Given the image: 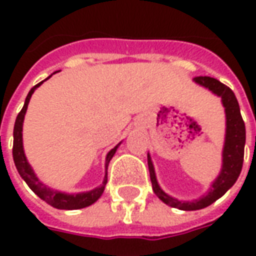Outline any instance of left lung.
Masks as SVG:
<instances>
[{
  "mask_svg": "<svg viewBox=\"0 0 256 256\" xmlns=\"http://www.w3.org/2000/svg\"><path fill=\"white\" fill-rule=\"evenodd\" d=\"M193 82L208 89L212 94L218 96L222 106L225 108V142H224V148H222V167H220L218 177L211 182L210 189L202 198H194L190 202L178 200L177 198L167 194L160 188L158 178H156L155 167H154L150 155L148 154V168H150L152 189H154L155 194L167 206L184 210V211H194V210L208 207L210 204H212L218 198H222L234 185L242 172L244 145H246V124H244L242 114H240V106H238L234 93L228 86L220 84L218 79L210 78V76H198L193 79Z\"/></svg>",
  "mask_w": 256,
  "mask_h": 256,
  "instance_id": "1",
  "label": "left lung"
}]
</instances>
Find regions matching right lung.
I'll return each instance as SVG.
<instances>
[{"label": "right lung", "mask_w": 256, "mask_h": 256, "mask_svg": "<svg viewBox=\"0 0 256 256\" xmlns=\"http://www.w3.org/2000/svg\"><path fill=\"white\" fill-rule=\"evenodd\" d=\"M52 76V75H50ZM49 76V78H50ZM48 79V78H46ZM45 79V80H46ZM44 84V80L40 82L38 84H36L32 89L28 92V94L26 97L24 106L22 108V111L19 112V115L16 118V122H14V150H12V154H14V166L19 172L20 177L23 178L26 181V184L30 186V189L32 192L36 193V196L40 198H42L44 202H46L48 204H50L52 207L58 210H79L84 208V207H89L93 203H96L98 198H101V194L104 192L106 185V170H108V164L110 162L115 155L118 146L120 145V142L114 146L108 154H106V176H104V180H102V184L98 185L97 188L92 189V190H88V192H78V193H66L60 192V190H56V189L49 188L48 185L42 182L40 178L36 177V174L32 170V167L27 160L24 154V148H23V122H24V115L27 112V106H28V102H30V98L32 93L36 92V88H40L41 84Z\"/></svg>", "instance_id": "add662e5"}]
</instances>
